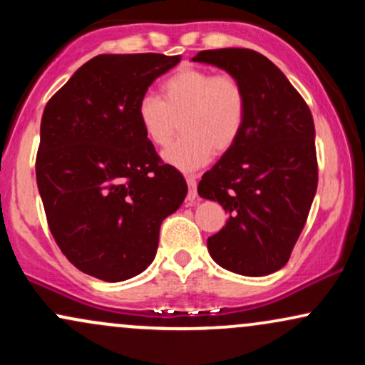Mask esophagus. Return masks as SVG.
<instances>
[{
  "label": "esophagus",
  "instance_id": "esophagus-1",
  "mask_svg": "<svg viewBox=\"0 0 365 365\" xmlns=\"http://www.w3.org/2000/svg\"><path fill=\"white\" fill-rule=\"evenodd\" d=\"M187 185H188L187 200H188V202H194V200L197 199V178L194 177V175H188Z\"/></svg>",
  "mask_w": 365,
  "mask_h": 365
}]
</instances>
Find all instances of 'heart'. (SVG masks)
Masks as SVG:
<instances>
[{
	"label": "heart",
	"instance_id": "1",
	"mask_svg": "<svg viewBox=\"0 0 365 365\" xmlns=\"http://www.w3.org/2000/svg\"><path fill=\"white\" fill-rule=\"evenodd\" d=\"M161 99L144 94L137 120L145 139L166 148L178 127L183 137L163 153V159L182 171L204 166L212 154L233 149L247 120V91L237 75L182 66L161 82Z\"/></svg>",
	"mask_w": 365,
	"mask_h": 365
}]
</instances>
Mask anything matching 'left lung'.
Returning a JSON list of instances; mask_svg holds the SVG:
<instances>
[{
  "instance_id": "left-lung-1",
  "label": "left lung",
  "mask_w": 365,
  "mask_h": 365,
  "mask_svg": "<svg viewBox=\"0 0 365 365\" xmlns=\"http://www.w3.org/2000/svg\"><path fill=\"white\" fill-rule=\"evenodd\" d=\"M194 61L237 75L247 91L244 132L202 175L197 192L228 221L207 238L225 269L264 276L282 269L302 233L317 188L316 132L307 103L273 61L252 49L200 51Z\"/></svg>"
}]
</instances>
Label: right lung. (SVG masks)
Wrapping results in <instances>:
<instances>
[{
  "label": "right lung",
  "instance_id": "right-lung-1",
  "mask_svg": "<svg viewBox=\"0 0 365 365\" xmlns=\"http://www.w3.org/2000/svg\"><path fill=\"white\" fill-rule=\"evenodd\" d=\"M182 60L158 53L99 54L46 104L36 178L49 232L82 273L123 282L153 262L165 217L185 178L145 139L137 103Z\"/></svg>",
  "mask_w": 365,
  "mask_h": 365
}]
</instances>
